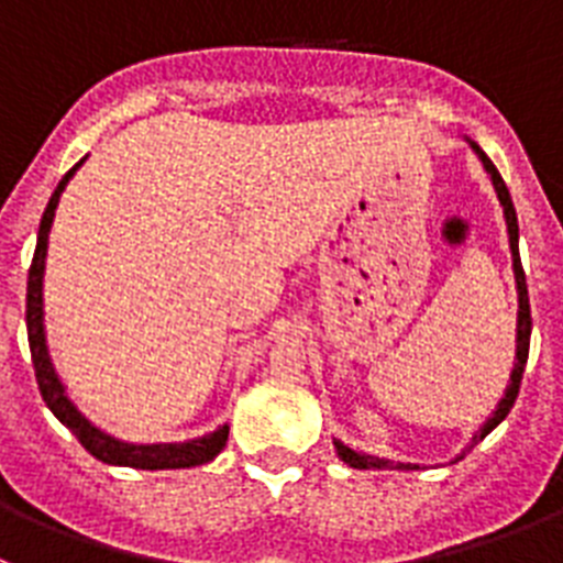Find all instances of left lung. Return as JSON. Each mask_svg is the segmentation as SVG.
<instances>
[{
    "mask_svg": "<svg viewBox=\"0 0 563 563\" xmlns=\"http://www.w3.org/2000/svg\"><path fill=\"white\" fill-rule=\"evenodd\" d=\"M472 148H475V154L481 157V163H484L486 174L493 177V186L495 191H498V200L500 206H504V217H507V231H509V249H512V268H515V283H518V349H515V369L512 375H509V386L507 391H504V398H500L498 409L493 412V418L486 420L484 427L475 432V438H472V443L466 446L461 455L455 457V461H461V457L466 455V452L475 446L478 441H484L486 434L493 432L495 427H498L500 420L507 418L509 409H512L515 398H518V389H521V377H523V366H527V357H530V334H532V314H530V295H527V274H523V266H521V254H518V217H515V206H512V197H509V188L507 183H504V177L498 174V168L493 165V159L486 157L484 151L478 148V145L472 143ZM334 450H338L340 461H346L349 466H354V470H418L415 464H395V461H386V457H375V455H363V452H354L349 450L346 443L334 441Z\"/></svg>",
    "mask_w": 563,
    "mask_h": 563,
    "instance_id": "obj_1",
    "label": "left lung"
}]
</instances>
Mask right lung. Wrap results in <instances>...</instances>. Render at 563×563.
I'll return each instance as SVG.
<instances>
[{
  "label": "right lung",
  "instance_id": "obj_1",
  "mask_svg": "<svg viewBox=\"0 0 563 563\" xmlns=\"http://www.w3.org/2000/svg\"><path fill=\"white\" fill-rule=\"evenodd\" d=\"M85 159H79L63 179L56 191L51 194V202L40 223V238H36V252H33L31 272H27V303H25V323H27V343H31L33 372H36V384H40L42 400L48 404L51 412L63 420L70 432L77 434V441L85 450L99 457L102 464L113 466H134V470H186V466L209 464L220 455V450L229 441V427H220L217 432L202 434L186 443H125L117 441L102 429H97L91 420L79 412L77 406L70 404L65 395L63 380L56 377L54 363H51L48 343H45V325H42V274H45V254H48V231L54 223L56 202L63 197L68 179L77 174V168Z\"/></svg>",
  "mask_w": 563,
  "mask_h": 563
}]
</instances>
